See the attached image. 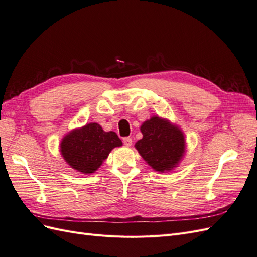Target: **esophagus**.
Returning a JSON list of instances; mask_svg holds the SVG:
<instances>
[{
    "instance_id": "obj_1",
    "label": "esophagus",
    "mask_w": 257,
    "mask_h": 257,
    "mask_svg": "<svg viewBox=\"0 0 257 257\" xmlns=\"http://www.w3.org/2000/svg\"><path fill=\"white\" fill-rule=\"evenodd\" d=\"M123 144L125 145L126 147H131L132 146V138L131 137L123 138Z\"/></svg>"
}]
</instances>
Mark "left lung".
<instances>
[{
    "label": "left lung",
    "mask_w": 257,
    "mask_h": 257,
    "mask_svg": "<svg viewBox=\"0 0 257 257\" xmlns=\"http://www.w3.org/2000/svg\"><path fill=\"white\" fill-rule=\"evenodd\" d=\"M141 131L143 138L135 148L154 170L166 173L179 164L185 151V138L180 128L154 115L143 123Z\"/></svg>",
    "instance_id": "8db88e82"
}]
</instances>
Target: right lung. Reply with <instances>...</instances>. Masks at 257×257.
Returning a JSON list of instances; mask_svg holds the SVG:
<instances>
[{"mask_svg":"<svg viewBox=\"0 0 257 257\" xmlns=\"http://www.w3.org/2000/svg\"><path fill=\"white\" fill-rule=\"evenodd\" d=\"M122 146L114 132H105L97 123L73 130L61 142V154L77 172L93 174L115 147Z\"/></svg>","mask_w":257,"mask_h":257,"instance_id":"obj_1","label":"right lung"}]
</instances>
